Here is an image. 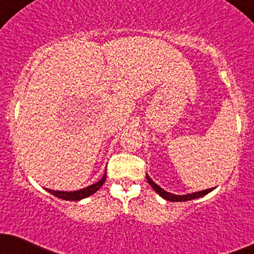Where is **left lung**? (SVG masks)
<instances>
[{
	"label": "left lung",
	"mask_w": 254,
	"mask_h": 254,
	"mask_svg": "<svg viewBox=\"0 0 254 254\" xmlns=\"http://www.w3.org/2000/svg\"><path fill=\"white\" fill-rule=\"evenodd\" d=\"M147 181H148V183L151 185V187L153 188L154 190H156L157 193H158L159 195H161L162 198H165V199H167V201H171V202H186V201H190V199H195V198H199V197H203V195H206L207 193L212 192V190H214L213 188H209V190H199V192H194V193H188V194H183V195H177V194H172V193L167 192V190H165L163 188L159 187L158 185H156V183L153 182V181L151 180V178L148 177V175L146 176Z\"/></svg>",
	"instance_id": "1"
}]
</instances>
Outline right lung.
Instances as JSON below:
<instances>
[{"label":"right lung","mask_w":254,"mask_h":254,"mask_svg":"<svg viewBox=\"0 0 254 254\" xmlns=\"http://www.w3.org/2000/svg\"><path fill=\"white\" fill-rule=\"evenodd\" d=\"M106 181V173L97 183L95 185H91L86 188H82L79 190H73V192H64V190H48L46 188V190H48L50 193H52L53 195H56V197L61 198V199H66V201H79V199H83V198L89 197L91 194L97 192L102 185L105 183Z\"/></svg>","instance_id":"right-lung-1"}]
</instances>
